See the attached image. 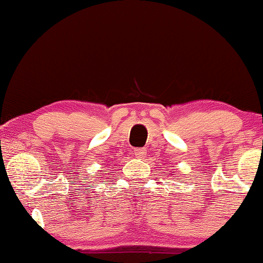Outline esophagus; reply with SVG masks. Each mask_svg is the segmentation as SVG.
<instances>
[{
  "label": "esophagus",
  "instance_id": "esophagus-1",
  "mask_svg": "<svg viewBox=\"0 0 263 263\" xmlns=\"http://www.w3.org/2000/svg\"><path fill=\"white\" fill-rule=\"evenodd\" d=\"M147 149L146 148H136L135 149V157L136 158H143L146 156Z\"/></svg>",
  "mask_w": 263,
  "mask_h": 263
}]
</instances>
